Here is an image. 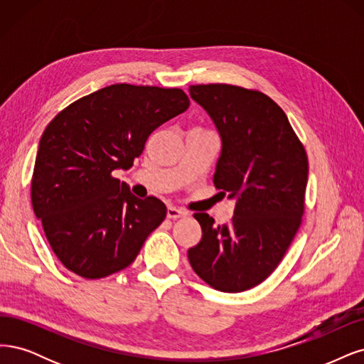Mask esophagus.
Segmentation results:
<instances>
[{"label": "esophagus", "instance_id": "obj_1", "mask_svg": "<svg viewBox=\"0 0 364 364\" xmlns=\"http://www.w3.org/2000/svg\"><path fill=\"white\" fill-rule=\"evenodd\" d=\"M187 213L186 210H183V208H178V207H173V205H171V207H168V218L169 219H180V218H186Z\"/></svg>", "mask_w": 364, "mask_h": 364}]
</instances>
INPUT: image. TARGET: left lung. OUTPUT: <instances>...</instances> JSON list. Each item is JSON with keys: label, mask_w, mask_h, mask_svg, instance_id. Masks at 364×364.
<instances>
[{"label": "left lung", "mask_w": 364, "mask_h": 364, "mask_svg": "<svg viewBox=\"0 0 364 364\" xmlns=\"http://www.w3.org/2000/svg\"><path fill=\"white\" fill-rule=\"evenodd\" d=\"M189 92L218 128L222 149L213 183L236 199V208L224 225L195 213L203 239L187 257L208 286L239 293L275 271L299 230L307 152L283 109L264 93L232 85H198Z\"/></svg>", "instance_id": "8db88e82"}]
</instances>
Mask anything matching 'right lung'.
<instances>
[{"label": "right lung", "mask_w": 364, "mask_h": 364, "mask_svg": "<svg viewBox=\"0 0 364 364\" xmlns=\"http://www.w3.org/2000/svg\"><path fill=\"white\" fill-rule=\"evenodd\" d=\"M189 104L181 89L112 85L69 104L45 128L31 204L68 271L89 279L122 271L165 220L160 199L136 198L112 172L130 169L149 134Z\"/></svg>", "instance_id": "right-lung-1"}]
</instances>
